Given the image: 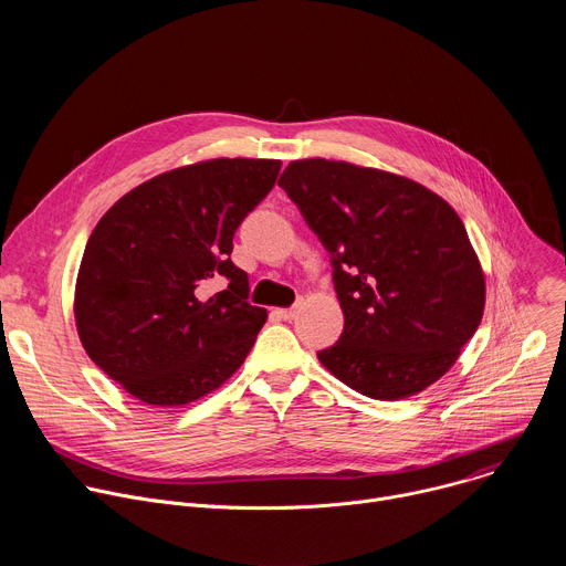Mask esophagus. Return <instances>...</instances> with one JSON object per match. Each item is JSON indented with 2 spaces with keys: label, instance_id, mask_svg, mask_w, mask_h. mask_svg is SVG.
Here are the masks:
<instances>
[{
  "label": "esophagus",
  "instance_id": "obj_1",
  "mask_svg": "<svg viewBox=\"0 0 566 566\" xmlns=\"http://www.w3.org/2000/svg\"><path fill=\"white\" fill-rule=\"evenodd\" d=\"M297 313V306H289V308H275V315L282 319H293Z\"/></svg>",
  "mask_w": 566,
  "mask_h": 566
}]
</instances>
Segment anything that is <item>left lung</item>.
Masks as SVG:
<instances>
[{
	"label": "left lung",
	"mask_w": 566,
	"mask_h": 566,
	"mask_svg": "<svg viewBox=\"0 0 566 566\" xmlns=\"http://www.w3.org/2000/svg\"><path fill=\"white\" fill-rule=\"evenodd\" d=\"M277 184L332 253L345 329L319 363L376 400L437 382L486 304V280L454 208L408 177L347 160H291Z\"/></svg>",
	"instance_id": "left-lung-1"
}]
</instances>
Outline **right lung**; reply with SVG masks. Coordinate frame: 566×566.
Segmentation results:
<instances>
[{"label": "right lung", "instance_id": "right-lung-1", "mask_svg": "<svg viewBox=\"0 0 566 566\" xmlns=\"http://www.w3.org/2000/svg\"><path fill=\"white\" fill-rule=\"evenodd\" d=\"M280 168L275 158L199 160L136 186L96 223L75 280V329L134 398L188 406L247 360L269 313L247 302L232 237ZM219 279L229 286L210 294Z\"/></svg>", "mask_w": 566, "mask_h": 566}]
</instances>
